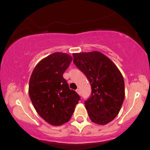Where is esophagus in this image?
Segmentation results:
<instances>
[{
  "label": "esophagus",
  "mask_w": 150,
  "mask_h": 150,
  "mask_svg": "<svg viewBox=\"0 0 150 150\" xmlns=\"http://www.w3.org/2000/svg\"><path fill=\"white\" fill-rule=\"evenodd\" d=\"M76 92H77V94H80V89H76Z\"/></svg>",
  "instance_id": "esophagus-1"
}]
</instances>
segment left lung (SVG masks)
<instances>
[{
	"mask_svg": "<svg viewBox=\"0 0 150 150\" xmlns=\"http://www.w3.org/2000/svg\"><path fill=\"white\" fill-rule=\"evenodd\" d=\"M73 62L90 82L91 97L85 108L93 123L104 125L119 113L125 98L121 73L107 56L97 51L73 53Z\"/></svg>",
	"mask_w": 150,
	"mask_h": 150,
	"instance_id": "obj_1",
	"label": "left lung"
}]
</instances>
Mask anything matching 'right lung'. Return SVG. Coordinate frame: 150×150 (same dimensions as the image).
I'll use <instances>...</instances> for the list:
<instances>
[{"label":"right lung","instance_id":"add662e5","mask_svg":"<svg viewBox=\"0 0 150 150\" xmlns=\"http://www.w3.org/2000/svg\"><path fill=\"white\" fill-rule=\"evenodd\" d=\"M72 60L65 53H53L37 63L30 79L29 95L34 108L54 126L69 121L80 100L63 77Z\"/></svg>","mask_w":150,"mask_h":150}]
</instances>
